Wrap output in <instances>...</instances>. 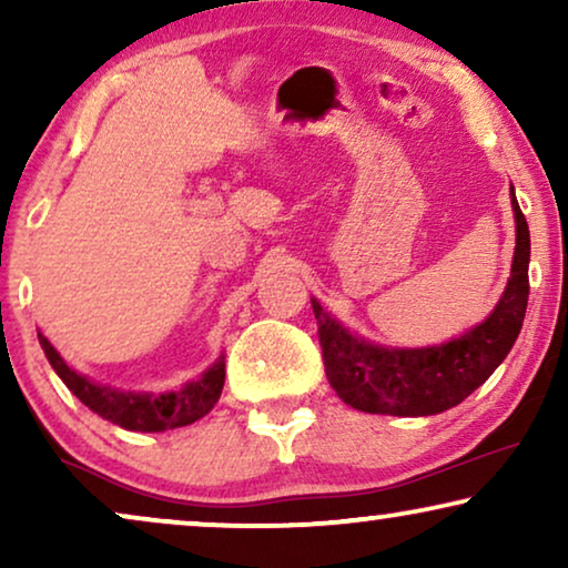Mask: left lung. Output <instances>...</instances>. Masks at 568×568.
I'll return each instance as SVG.
<instances>
[{"instance_id": "obj_1", "label": "left lung", "mask_w": 568, "mask_h": 568, "mask_svg": "<svg viewBox=\"0 0 568 568\" xmlns=\"http://www.w3.org/2000/svg\"><path fill=\"white\" fill-rule=\"evenodd\" d=\"M509 199L517 230L509 282L491 315L460 338L422 348L383 346L348 331L321 302L310 300L321 333L325 375L346 406L385 416L442 414L468 398L507 359L523 328L530 294V230L519 212L515 189Z\"/></svg>"}]
</instances>
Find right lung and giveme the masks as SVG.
<instances>
[{"instance_id":"right-lung-1","label":"right lung","mask_w":568,"mask_h":568,"mask_svg":"<svg viewBox=\"0 0 568 568\" xmlns=\"http://www.w3.org/2000/svg\"><path fill=\"white\" fill-rule=\"evenodd\" d=\"M38 341L45 359L53 372L61 377L69 390L88 406L92 414L108 418L111 424H119L129 432H168L178 426H189L199 418H204L214 403L220 400L224 387V354L216 356L212 367L201 372V377L189 379L183 387L168 393H136L121 390V387L100 385L88 375L69 367L61 359V354L51 346V341L38 331Z\"/></svg>"}]
</instances>
